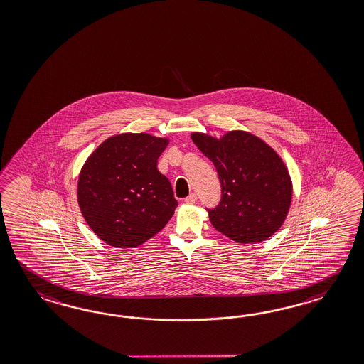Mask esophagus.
I'll use <instances>...</instances> for the list:
<instances>
[{
	"mask_svg": "<svg viewBox=\"0 0 364 364\" xmlns=\"http://www.w3.org/2000/svg\"><path fill=\"white\" fill-rule=\"evenodd\" d=\"M187 204H195L196 201H198V195L196 193H191L189 196H187L186 198V200H184Z\"/></svg>",
	"mask_w": 364,
	"mask_h": 364,
	"instance_id": "1",
	"label": "esophagus"
}]
</instances>
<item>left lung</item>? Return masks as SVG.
<instances>
[{"mask_svg": "<svg viewBox=\"0 0 364 364\" xmlns=\"http://www.w3.org/2000/svg\"><path fill=\"white\" fill-rule=\"evenodd\" d=\"M192 141L218 171L221 198L207 208L215 230L237 242L271 237L286 219L292 183L275 151L254 134L232 131L220 140L192 133Z\"/></svg>", "mask_w": 364, "mask_h": 364, "instance_id": "1", "label": "left lung"}]
</instances>
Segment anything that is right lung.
I'll list each match as a JSON object with an SVG mask.
<instances>
[{
	"instance_id": "obj_1",
	"label": "right lung",
	"mask_w": 364,
	"mask_h": 364,
	"mask_svg": "<svg viewBox=\"0 0 364 364\" xmlns=\"http://www.w3.org/2000/svg\"><path fill=\"white\" fill-rule=\"evenodd\" d=\"M166 144L148 133H122L89 156L78 177V205L102 242L134 248L172 218L177 200L157 169Z\"/></svg>"
}]
</instances>
